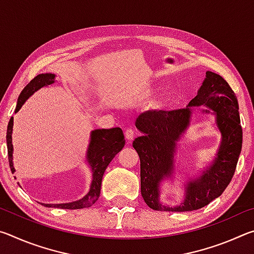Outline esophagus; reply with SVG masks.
I'll return each mask as SVG.
<instances>
[{
    "label": "esophagus",
    "mask_w": 254,
    "mask_h": 254,
    "mask_svg": "<svg viewBox=\"0 0 254 254\" xmlns=\"http://www.w3.org/2000/svg\"><path fill=\"white\" fill-rule=\"evenodd\" d=\"M126 137L128 141H132L133 137H134V130H133V128H127Z\"/></svg>",
    "instance_id": "34e87169"
}]
</instances>
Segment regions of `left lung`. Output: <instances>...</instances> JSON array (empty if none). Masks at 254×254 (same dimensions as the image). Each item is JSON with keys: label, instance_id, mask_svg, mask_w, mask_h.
<instances>
[{"label": "left lung", "instance_id": "obj_1", "mask_svg": "<svg viewBox=\"0 0 254 254\" xmlns=\"http://www.w3.org/2000/svg\"><path fill=\"white\" fill-rule=\"evenodd\" d=\"M200 105L212 109L216 115L217 127L222 133L221 147L212 166L198 179L188 184L184 203L177 207L160 203L159 184L174 174L176 142L189 126L190 107L153 112L136 119L135 127L142 136L136 137L132 145L140 157L141 195L150 208L168 212L199 209L221 196L233 178L242 148L238 98L223 77L207 71L196 97L188 104Z\"/></svg>", "mask_w": 254, "mask_h": 254}]
</instances>
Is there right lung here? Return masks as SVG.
Returning <instances> with one entry per match:
<instances>
[{"label": "right lung", "instance_id": "right-lung-1", "mask_svg": "<svg viewBox=\"0 0 254 254\" xmlns=\"http://www.w3.org/2000/svg\"><path fill=\"white\" fill-rule=\"evenodd\" d=\"M55 83L54 74H40L34 77L30 83L25 86L23 91L21 92L18 98V104L15 107V112H18L27 98L38 91V89L44 87V86ZM12 128H13V117L10 119L7 124L6 130V145H7V158L12 174L14 173L13 167V147H12ZM91 143H89L87 151V160L91 165L93 171V180L88 194L84 198L77 201L68 204H41L46 207H57L65 209H79L87 208L95 203L98 199L101 192L102 178L104 175L107 166L113 160V158L121 151L124 147V134L120 127L113 128H102V130H94L91 134Z\"/></svg>", "mask_w": 254, "mask_h": 254}]
</instances>
